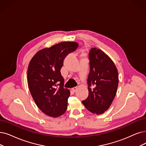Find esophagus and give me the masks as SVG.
<instances>
[{
  "label": "esophagus",
  "instance_id": "esophagus-1",
  "mask_svg": "<svg viewBox=\"0 0 146 146\" xmlns=\"http://www.w3.org/2000/svg\"><path fill=\"white\" fill-rule=\"evenodd\" d=\"M72 89V90H73V92H76L77 90V89H78V88L77 87H73V88Z\"/></svg>",
  "mask_w": 146,
  "mask_h": 146
}]
</instances>
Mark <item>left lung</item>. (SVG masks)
Instances as JSON below:
<instances>
[{"label": "left lung", "instance_id": "obj_1", "mask_svg": "<svg viewBox=\"0 0 146 146\" xmlns=\"http://www.w3.org/2000/svg\"><path fill=\"white\" fill-rule=\"evenodd\" d=\"M89 58V96L82 102L91 113L101 114L109 108L115 96L119 84L118 71L112 60L100 49L91 48Z\"/></svg>", "mask_w": 146, "mask_h": 146}]
</instances>
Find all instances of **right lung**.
<instances>
[{
	"instance_id": "right-lung-1",
	"label": "right lung",
	"mask_w": 146,
	"mask_h": 146,
	"mask_svg": "<svg viewBox=\"0 0 146 146\" xmlns=\"http://www.w3.org/2000/svg\"><path fill=\"white\" fill-rule=\"evenodd\" d=\"M78 46L75 42H60L39 50L29 63V90L38 107L50 117H59L67 109L70 91L64 88L60 69L65 58Z\"/></svg>"
}]
</instances>
